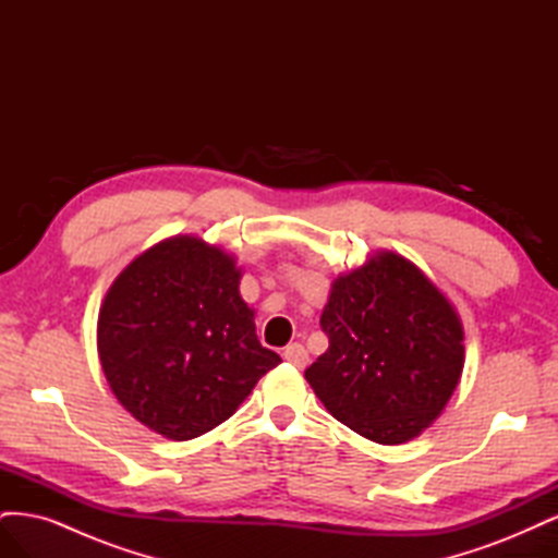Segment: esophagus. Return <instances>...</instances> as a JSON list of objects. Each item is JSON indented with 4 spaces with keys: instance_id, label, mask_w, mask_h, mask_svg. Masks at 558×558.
Returning a JSON list of instances; mask_svg holds the SVG:
<instances>
[{
    "instance_id": "obj_1",
    "label": "esophagus",
    "mask_w": 558,
    "mask_h": 558,
    "mask_svg": "<svg viewBox=\"0 0 558 558\" xmlns=\"http://www.w3.org/2000/svg\"><path fill=\"white\" fill-rule=\"evenodd\" d=\"M283 361L291 363L298 369H302V367H307V363H310V353L305 351V347L293 342V344H289V347L283 349Z\"/></svg>"
}]
</instances>
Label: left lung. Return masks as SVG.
Returning <instances> with one entry per match:
<instances>
[{
	"label": "left lung",
	"mask_w": 558,
	"mask_h": 558,
	"mask_svg": "<svg viewBox=\"0 0 558 558\" xmlns=\"http://www.w3.org/2000/svg\"><path fill=\"white\" fill-rule=\"evenodd\" d=\"M320 328L328 349L305 377L326 410L367 440H412L459 386L461 318L445 293L393 251H379L332 281Z\"/></svg>",
	"instance_id": "8db88e82"
}]
</instances>
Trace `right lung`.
<instances>
[{
  "label": "right lung",
  "instance_id": "1",
  "mask_svg": "<svg viewBox=\"0 0 558 558\" xmlns=\"http://www.w3.org/2000/svg\"><path fill=\"white\" fill-rule=\"evenodd\" d=\"M242 269L191 234L162 240L116 277L97 353L118 402L170 440L216 428L281 363L240 295Z\"/></svg>",
  "mask_w": 558,
  "mask_h": 558
}]
</instances>
